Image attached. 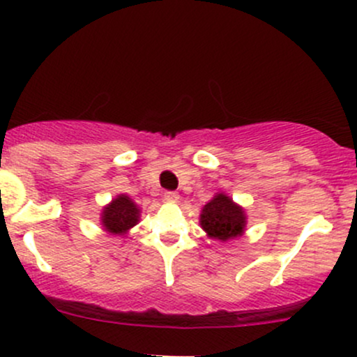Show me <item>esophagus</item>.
Returning a JSON list of instances; mask_svg holds the SVG:
<instances>
[{"mask_svg":"<svg viewBox=\"0 0 357 357\" xmlns=\"http://www.w3.org/2000/svg\"><path fill=\"white\" fill-rule=\"evenodd\" d=\"M165 199L169 203H176L179 199V195L176 191H165Z\"/></svg>","mask_w":357,"mask_h":357,"instance_id":"1","label":"esophagus"}]
</instances>
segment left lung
Segmentation results:
<instances>
[{
  "label": "left lung",
  "instance_id": "1",
  "mask_svg": "<svg viewBox=\"0 0 357 357\" xmlns=\"http://www.w3.org/2000/svg\"><path fill=\"white\" fill-rule=\"evenodd\" d=\"M202 227L213 238L228 241L243 233L245 213L228 196L218 195L210 203L204 204Z\"/></svg>",
  "mask_w": 357,
  "mask_h": 357
}]
</instances>
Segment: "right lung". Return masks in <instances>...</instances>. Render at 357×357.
Returning <instances> with one entry per match:
<instances>
[{"instance_id":"1","label":"right lung","mask_w":357,"mask_h":357,"mask_svg":"<svg viewBox=\"0 0 357 357\" xmlns=\"http://www.w3.org/2000/svg\"><path fill=\"white\" fill-rule=\"evenodd\" d=\"M139 208L130 202L129 196L121 195L102 213V225L110 233H124L137 223Z\"/></svg>"}]
</instances>
